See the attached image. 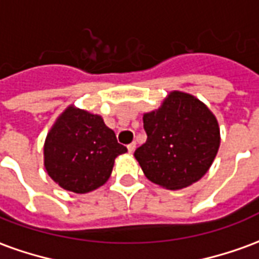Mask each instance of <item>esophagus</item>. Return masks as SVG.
Listing matches in <instances>:
<instances>
[{
  "mask_svg": "<svg viewBox=\"0 0 259 259\" xmlns=\"http://www.w3.org/2000/svg\"><path fill=\"white\" fill-rule=\"evenodd\" d=\"M135 150H136V143H130L129 146H127V151L132 154V152L135 151Z\"/></svg>",
  "mask_w": 259,
  "mask_h": 259,
  "instance_id": "obj_1",
  "label": "esophagus"
}]
</instances>
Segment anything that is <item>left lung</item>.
I'll return each instance as SVG.
<instances>
[{
  "label": "left lung",
  "mask_w": 259,
  "mask_h": 259,
  "mask_svg": "<svg viewBox=\"0 0 259 259\" xmlns=\"http://www.w3.org/2000/svg\"><path fill=\"white\" fill-rule=\"evenodd\" d=\"M147 141L135 151L148 180L169 190L193 185L217 157L221 133L215 115L191 94L172 91L143 116Z\"/></svg>",
  "instance_id": "obj_1"
}]
</instances>
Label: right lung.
Segmentation results:
<instances>
[{
	"mask_svg": "<svg viewBox=\"0 0 259 259\" xmlns=\"http://www.w3.org/2000/svg\"><path fill=\"white\" fill-rule=\"evenodd\" d=\"M126 151L100 115L70 105L48 132L44 166L62 189L84 194L109 179L115 158Z\"/></svg>",
	"mask_w": 259,
	"mask_h": 259,
	"instance_id": "obj_1",
	"label": "right lung"
}]
</instances>
